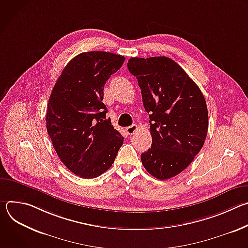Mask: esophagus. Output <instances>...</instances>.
<instances>
[{
	"label": "esophagus",
	"instance_id": "esophagus-1",
	"mask_svg": "<svg viewBox=\"0 0 248 248\" xmlns=\"http://www.w3.org/2000/svg\"><path fill=\"white\" fill-rule=\"evenodd\" d=\"M137 129H138V127H137V125L136 124H132V125H130V126H127V127H125V132L128 134V135H132L133 133H135V131H137Z\"/></svg>",
	"mask_w": 248,
	"mask_h": 248
}]
</instances>
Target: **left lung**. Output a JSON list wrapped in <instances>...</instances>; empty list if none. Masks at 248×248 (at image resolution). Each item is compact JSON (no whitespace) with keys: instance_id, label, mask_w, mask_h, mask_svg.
<instances>
[{"instance_id":"1","label":"left lung","mask_w":248,"mask_h":248,"mask_svg":"<svg viewBox=\"0 0 248 248\" xmlns=\"http://www.w3.org/2000/svg\"><path fill=\"white\" fill-rule=\"evenodd\" d=\"M127 68L137 79L150 118L152 145L141 154L158 180L182 172L204 145L208 131L205 98L183 67L170 58H131Z\"/></svg>"}]
</instances>
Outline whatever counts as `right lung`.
<instances>
[{"label":"right lung","instance_id":"add662e5","mask_svg":"<svg viewBox=\"0 0 248 248\" xmlns=\"http://www.w3.org/2000/svg\"><path fill=\"white\" fill-rule=\"evenodd\" d=\"M125 58L92 51L76 56L59 77L49 98L46 126L63 165L82 179H94L113 165L123 135L106 118L104 85Z\"/></svg>","mask_w":248,"mask_h":248}]
</instances>
